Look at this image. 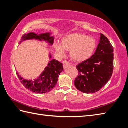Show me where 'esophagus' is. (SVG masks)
<instances>
[{"label":"esophagus","instance_id":"esophagus-1","mask_svg":"<svg viewBox=\"0 0 128 128\" xmlns=\"http://www.w3.org/2000/svg\"><path fill=\"white\" fill-rule=\"evenodd\" d=\"M62 65H63V67L65 68H66V66H69L70 64H69V62L67 61V60H64L62 61Z\"/></svg>","mask_w":128,"mask_h":128}]
</instances>
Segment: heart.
<instances>
[{"label":"heart","instance_id":"b5f03b06","mask_svg":"<svg viewBox=\"0 0 128 128\" xmlns=\"http://www.w3.org/2000/svg\"><path fill=\"white\" fill-rule=\"evenodd\" d=\"M62 45L56 44L55 50L63 54L64 49L70 50V56L74 62H81L92 56L96 48L95 38L80 33H73L62 39Z\"/></svg>","mask_w":128,"mask_h":128}]
</instances>
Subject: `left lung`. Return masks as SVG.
<instances>
[{"instance_id": "1", "label": "left lung", "mask_w": 128, "mask_h": 128, "mask_svg": "<svg viewBox=\"0 0 128 128\" xmlns=\"http://www.w3.org/2000/svg\"><path fill=\"white\" fill-rule=\"evenodd\" d=\"M113 47L100 34V41L92 56L76 66L78 75L74 80L76 89L85 94L99 90L110 80L114 68Z\"/></svg>"}]
</instances>
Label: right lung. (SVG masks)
I'll return each mask as SVG.
<instances>
[{
    "instance_id": "add662e5",
    "label": "right lung",
    "mask_w": 128,
    "mask_h": 128,
    "mask_svg": "<svg viewBox=\"0 0 128 128\" xmlns=\"http://www.w3.org/2000/svg\"><path fill=\"white\" fill-rule=\"evenodd\" d=\"M35 38L44 40L50 44H53L54 38L50 36L49 33H46L37 35L33 32L24 34L22 36L21 41ZM63 70L62 62L55 59H52L48 63V66L44 69L40 76L33 81L24 80L17 72V75L23 86L31 91L37 94H45L52 90L56 84L58 76Z\"/></svg>"
}]
</instances>
